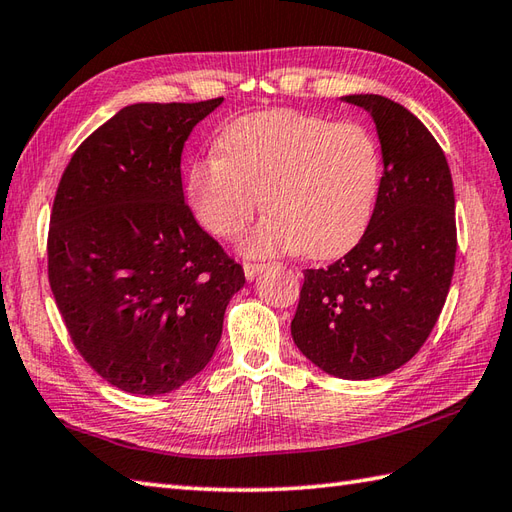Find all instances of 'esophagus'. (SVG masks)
<instances>
[{"label":"esophagus","instance_id":"34e87169","mask_svg":"<svg viewBox=\"0 0 512 512\" xmlns=\"http://www.w3.org/2000/svg\"><path fill=\"white\" fill-rule=\"evenodd\" d=\"M266 270V264H250V262H244V275L246 279H255L257 275H262Z\"/></svg>","mask_w":512,"mask_h":512}]
</instances>
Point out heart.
Returning a JSON list of instances; mask_svg holds the SVG:
<instances>
[{
  "label": "heart",
  "mask_w": 512,
  "mask_h": 512,
  "mask_svg": "<svg viewBox=\"0 0 512 512\" xmlns=\"http://www.w3.org/2000/svg\"><path fill=\"white\" fill-rule=\"evenodd\" d=\"M383 156L372 132L356 123L268 110L228 125L217 151L193 162L184 180L195 220L231 239L262 209L270 211L242 239L250 257L343 255L374 220Z\"/></svg>",
  "instance_id": "obj_1"
}]
</instances>
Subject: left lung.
<instances>
[{"mask_svg":"<svg viewBox=\"0 0 512 512\" xmlns=\"http://www.w3.org/2000/svg\"><path fill=\"white\" fill-rule=\"evenodd\" d=\"M343 103L372 116L383 154L374 220L350 253L303 273L292 341L325 374L369 380L405 365L427 341L455 266V195L436 138L378 94Z\"/></svg>","mask_w":512,"mask_h":512,"instance_id":"left-lung-1","label":"left lung"}]
</instances>
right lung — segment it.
I'll return each instance as SVG.
<instances>
[{"mask_svg":"<svg viewBox=\"0 0 512 512\" xmlns=\"http://www.w3.org/2000/svg\"><path fill=\"white\" fill-rule=\"evenodd\" d=\"M224 99L134 103L74 151L52 204L48 277L76 350L127 394L200 374L244 270L184 204L180 160Z\"/></svg>","mask_w":512,"mask_h":512,"instance_id":"add662e5","label":"right lung"}]
</instances>
